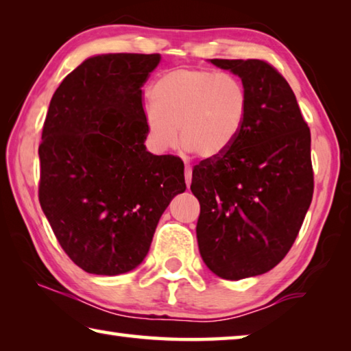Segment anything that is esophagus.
<instances>
[{
  "label": "esophagus",
  "instance_id": "obj_1",
  "mask_svg": "<svg viewBox=\"0 0 351 351\" xmlns=\"http://www.w3.org/2000/svg\"><path fill=\"white\" fill-rule=\"evenodd\" d=\"M184 176H186L187 187H190V182H192V167H190V165H186V170H184Z\"/></svg>",
  "mask_w": 351,
  "mask_h": 351
}]
</instances>
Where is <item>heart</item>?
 Returning a JSON list of instances; mask_svg holds the SVG:
<instances>
[{"label":"heart","mask_w":351,"mask_h":351,"mask_svg":"<svg viewBox=\"0 0 351 351\" xmlns=\"http://www.w3.org/2000/svg\"><path fill=\"white\" fill-rule=\"evenodd\" d=\"M145 123L158 150L176 145L201 158L228 150L239 136L247 111V93L240 79L201 68H178L154 82Z\"/></svg>","instance_id":"1"}]
</instances>
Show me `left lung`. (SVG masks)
<instances>
[{
	"mask_svg": "<svg viewBox=\"0 0 351 351\" xmlns=\"http://www.w3.org/2000/svg\"><path fill=\"white\" fill-rule=\"evenodd\" d=\"M209 62L240 77L247 111L228 150L193 167L197 239L213 274L240 280L280 263L299 234L314 190L311 134L288 82L269 63Z\"/></svg>",
	"mask_w": 351,
	"mask_h": 351,
	"instance_id": "obj_1",
	"label": "left lung"
}]
</instances>
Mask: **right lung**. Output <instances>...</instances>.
Here are the masks:
<instances>
[{
  "instance_id": "right-lung-1",
  "label": "right lung",
  "mask_w": 351,
  "mask_h": 351,
  "mask_svg": "<svg viewBox=\"0 0 351 351\" xmlns=\"http://www.w3.org/2000/svg\"><path fill=\"white\" fill-rule=\"evenodd\" d=\"M159 54H104L64 77L38 147V199L83 271L117 276L150 249L159 218L186 190L184 162L147 152L142 90Z\"/></svg>"
}]
</instances>
